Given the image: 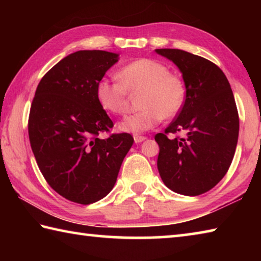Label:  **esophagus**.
<instances>
[{"mask_svg": "<svg viewBox=\"0 0 261 261\" xmlns=\"http://www.w3.org/2000/svg\"><path fill=\"white\" fill-rule=\"evenodd\" d=\"M134 138H135V143H136V144H139V143H141V141H144L145 139H146V137L136 135V136L134 137Z\"/></svg>", "mask_w": 261, "mask_h": 261, "instance_id": "esophagus-1", "label": "esophagus"}]
</instances>
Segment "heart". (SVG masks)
Returning <instances> with one entry per match:
<instances>
[{"label":"heart","mask_w":261,"mask_h":261,"mask_svg":"<svg viewBox=\"0 0 261 261\" xmlns=\"http://www.w3.org/2000/svg\"><path fill=\"white\" fill-rule=\"evenodd\" d=\"M118 78H102L96 84V99L106 112L122 115L129 105V93H140L143 109L118 123V129L129 134H143L153 129L162 118L177 116L187 101V85L165 63L153 59H138L122 67Z\"/></svg>","instance_id":"obj_1"}]
</instances>
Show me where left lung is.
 <instances>
[{"mask_svg":"<svg viewBox=\"0 0 261 261\" xmlns=\"http://www.w3.org/2000/svg\"><path fill=\"white\" fill-rule=\"evenodd\" d=\"M158 54L173 61L187 85V101L163 134L158 169L174 192L199 196L213 189L231 165L240 117L230 84L218 65L191 53L163 48ZM185 131L184 137H168Z\"/></svg>","mask_w":261,"mask_h":261,"instance_id":"1","label":"left lung"}]
</instances>
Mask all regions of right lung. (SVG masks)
Instances as JSON below:
<instances>
[{
	"label": "right lung",
	"instance_id": "1",
	"mask_svg": "<svg viewBox=\"0 0 261 261\" xmlns=\"http://www.w3.org/2000/svg\"><path fill=\"white\" fill-rule=\"evenodd\" d=\"M118 54L79 50L64 57L39 83L31 105V147L47 183L70 201L102 199L116 183L134 138L109 132L113 121L96 99V84Z\"/></svg>",
	"mask_w": 261,
	"mask_h": 261
}]
</instances>
